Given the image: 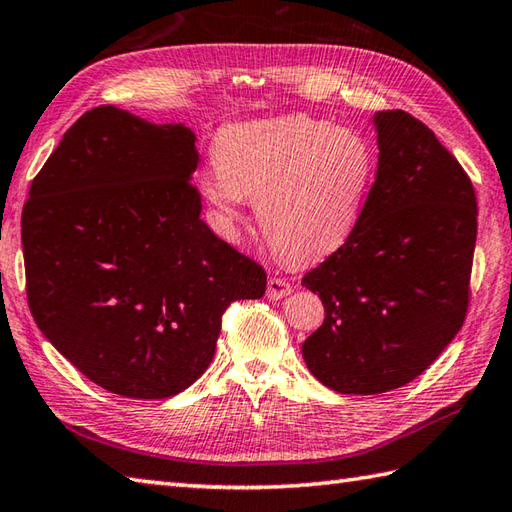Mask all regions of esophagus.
Masks as SVG:
<instances>
[{
  "label": "esophagus",
  "mask_w": 512,
  "mask_h": 512,
  "mask_svg": "<svg viewBox=\"0 0 512 512\" xmlns=\"http://www.w3.org/2000/svg\"><path fill=\"white\" fill-rule=\"evenodd\" d=\"M290 292H292V286H290L288 279H281V277H270L268 279V290H266L268 299H273V301L284 299V297L290 295Z\"/></svg>",
  "instance_id": "esophagus-1"
}]
</instances>
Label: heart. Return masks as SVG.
<instances>
[{
	"instance_id": "b5f03b06",
	"label": "heart",
	"mask_w": 512,
	"mask_h": 512,
	"mask_svg": "<svg viewBox=\"0 0 512 512\" xmlns=\"http://www.w3.org/2000/svg\"><path fill=\"white\" fill-rule=\"evenodd\" d=\"M202 195L226 228L257 202L262 233L288 262L306 264L341 248L361 222L378 156L363 132L312 116L224 127Z\"/></svg>"
}]
</instances>
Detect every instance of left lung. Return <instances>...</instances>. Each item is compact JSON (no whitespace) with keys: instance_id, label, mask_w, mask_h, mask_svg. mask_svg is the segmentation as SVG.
<instances>
[{"instance_id":"left-lung-1","label":"left lung","mask_w":512,"mask_h":512,"mask_svg":"<svg viewBox=\"0 0 512 512\" xmlns=\"http://www.w3.org/2000/svg\"><path fill=\"white\" fill-rule=\"evenodd\" d=\"M378 169L350 239L301 284L323 325L301 345L339 394H383L420 376L466 319L477 237L471 178L431 129L378 112Z\"/></svg>"}]
</instances>
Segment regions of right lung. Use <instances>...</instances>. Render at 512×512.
I'll list each match as a JSON object with an SVG mask.
<instances>
[{"mask_svg":"<svg viewBox=\"0 0 512 512\" xmlns=\"http://www.w3.org/2000/svg\"><path fill=\"white\" fill-rule=\"evenodd\" d=\"M195 134L101 105L30 184L21 213L28 306L92 383L180 394L211 365L222 314L266 292V270L200 220Z\"/></svg>","mask_w":512,"mask_h":512,"instance_id":"right-lung-1","label":"right lung"}]
</instances>
